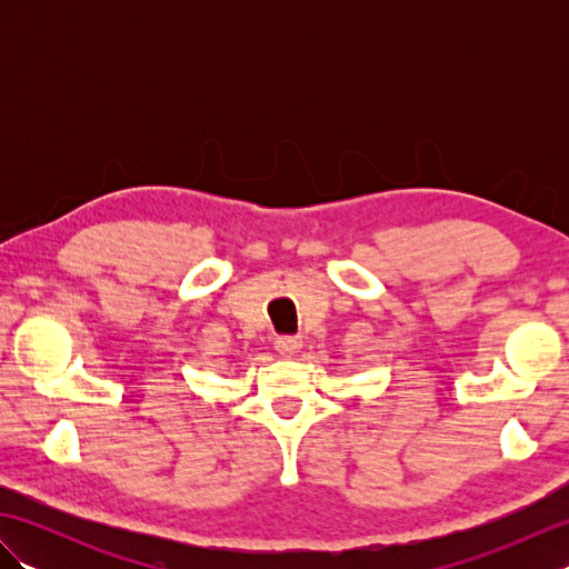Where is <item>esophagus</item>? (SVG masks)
<instances>
[{"mask_svg": "<svg viewBox=\"0 0 569 569\" xmlns=\"http://www.w3.org/2000/svg\"><path fill=\"white\" fill-rule=\"evenodd\" d=\"M273 345H276V352L281 357H293L298 355V349L303 347V342H300L298 337H278Z\"/></svg>", "mask_w": 569, "mask_h": 569, "instance_id": "34e87169", "label": "esophagus"}]
</instances>
